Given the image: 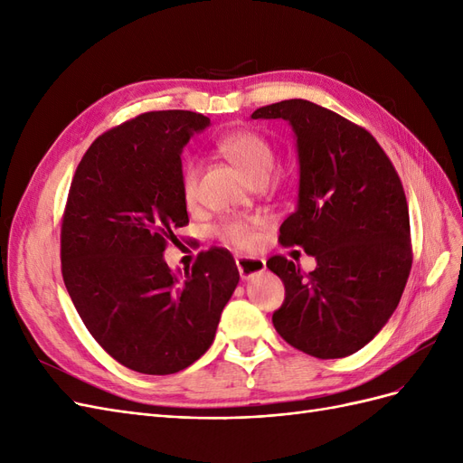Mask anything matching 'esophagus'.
<instances>
[{
	"mask_svg": "<svg viewBox=\"0 0 463 463\" xmlns=\"http://www.w3.org/2000/svg\"><path fill=\"white\" fill-rule=\"evenodd\" d=\"M235 264H237V270H240V276L243 279L262 274L266 269L264 259H259V257H237Z\"/></svg>",
	"mask_w": 463,
	"mask_h": 463,
	"instance_id": "34e87169",
	"label": "esophagus"
}]
</instances>
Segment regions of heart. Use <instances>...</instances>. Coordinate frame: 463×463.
<instances>
[{"instance_id":"b5f03b06","label":"heart","mask_w":463,"mask_h":463,"mask_svg":"<svg viewBox=\"0 0 463 463\" xmlns=\"http://www.w3.org/2000/svg\"><path fill=\"white\" fill-rule=\"evenodd\" d=\"M218 148L228 156L240 170L249 177L250 184L255 179L269 177L274 170L276 152L270 145L269 138H264L260 133L255 131H237L222 137L218 141ZM199 174L201 164L197 160H187L181 167V194H184L185 203H194L199 189ZM216 233L226 243L235 247L249 249L255 245V232L250 230L249 223L241 220H226L222 222Z\"/></svg>"}]
</instances>
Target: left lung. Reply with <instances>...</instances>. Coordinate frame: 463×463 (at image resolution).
I'll return each instance as SVG.
<instances>
[{
	"mask_svg": "<svg viewBox=\"0 0 463 463\" xmlns=\"http://www.w3.org/2000/svg\"><path fill=\"white\" fill-rule=\"evenodd\" d=\"M253 119H284L296 133L299 194L279 243L315 257L309 274L286 257L266 262L286 286L276 332L303 354L347 357L396 311L411 270L402 181L374 137L309 100L262 106Z\"/></svg>",
	"mask_w": 463,
	"mask_h": 463,
	"instance_id": "left-lung-1",
	"label": "left lung"
}]
</instances>
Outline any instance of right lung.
Segmentation results:
<instances>
[{
  "label": "right lung",
  "mask_w": 463,
  "mask_h": 463,
  "mask_svg": "<svg viewBox=\"0 0 463 463\" xmlns=\"http://www.w3.org/2000/svg\"><path fill=\"white\" fill-rule=\"evenodd\" d=\"M210 125L148 111L100 135L79 162L61 222V274L92 338L131 371L174 374L213 345L240 282L230 250L172 272L164 250L189 223L181 152Z\"/></svg>",
  "instance_id": "right-lung-1"
}]
</instances>
